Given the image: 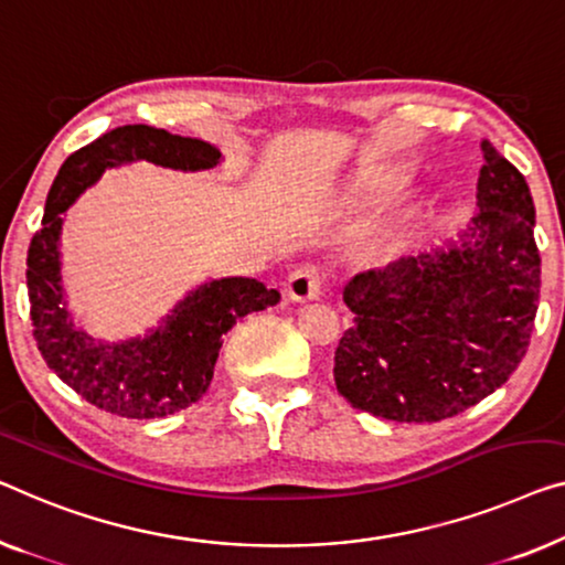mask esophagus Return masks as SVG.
I'll return each mask as SVG.
<instances>
[{
    "mask_svg": "<svg viewBox=\"0 0 565 565\" xmlns=\"http://www.w3.org/2000/svg\"><path fill=\"white\" fill-rule=\"evenodd\" d=\"M321 285H323L321 269L316 265H302L298 269H292L288 277V296L298 302L316 300L321 296Z\"/></svg>",
    "mask_w": 565,
    "mask_h": 565,
    "instance_id": "34e87169",
    "label": "esophagus"
}]
</instances>
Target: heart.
I'll return each instance as SVG.
<instances>
[{
    "instance_id": "b5f03b06",
    "label": "heart",
    "mask_w": 565,
    "mask_h": 565,
    "mask_svg": "<svg viewBox=\"0 0 565 565\" xmlns=\"http://www.w3.org/2000/svg\"><path fill=\"white\" fill-rule=\"evenodd\" d=\"M382 183H362L356 188L354 193H351V199H356V201H372V199H377V195L382 193Z\"/></svg>"
}]
</instances>
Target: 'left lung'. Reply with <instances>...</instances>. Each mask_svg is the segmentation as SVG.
<instances>
[{
  "instance_id": "obj_1",
  "label": "left lung",
  "mask_w": 565,
  "mask_h": 565,
  "mask_svg": "<svg viewBox=\"0 0 565 565\" xmlns=\"http://www.w3.org/2000/svg\"><path fill=\"white\" fill-rule=\"evenodd\" d=\"M477 214L456 242L366 269L343 288L354 313L333 380L351 407L438 423L518 370L541 298L535 206L525 178L487 140Z\"/></svg>"
}]
</instances>
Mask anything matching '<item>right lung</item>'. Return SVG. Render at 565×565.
Returning <instances> with one entry per match:
<instances>
[{
  "instance_id": "right-lung-1",
  "label": "right lung",
  "mask_w": 565,
  "mask_h": 565,
  "mask_svg": "<svg viewBox=\"0 0 565 565\" xmlns=\"http://www.w3.org/2000/svg\"><path fill=\"white\" fill-rule=\"evenodd\" d=\"M147 160L154 166L211 170L222 150L195 137L127 125L81 147L63 162L47 191L40 232L28 249L30 318L47 366L86 403L121 418H166L206 395L224 333L247 313L275 302L280 292L255 277H222L195 285L142 337L102 341L73 321L61 275L63 214L104 170Z\"/></svg>"
}]
</instances>
